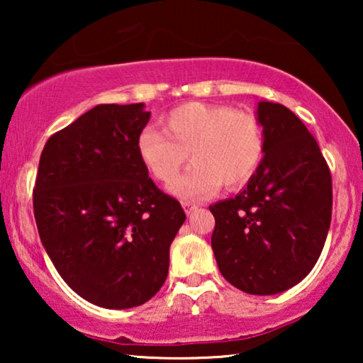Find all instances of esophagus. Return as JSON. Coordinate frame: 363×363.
<instances>
[{"instance_id":"34e87169","label":"esophagus","mask_w":363,"mask_h":363,"mask_svg":"<svg viewBox=\"0 0 363 363\" xmlns=\"http://www.w3.org/2000/svg\"><path fill=\"white\" fill-rule=\"evenodd\" d=\"M182 206L185 208V213H186V215H191V213L195 211L196 208H198L196 203H191V201H183V203H182Z\"/></svg>"}]
</instances>
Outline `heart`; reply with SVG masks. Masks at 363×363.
I'll use <instances>...</instances> for the list:
<instances>
[{
  "label": "heart",
  "mask_w": 363,
  "mask_h": 363,
  "mask_svg": "<svg viewBox=\"0 0 363 363\" xmlns=\"http://www.w3.org/2000/svg\"><path fill=\"white\" fill-rule=\"evenodd\" d=\"M162 128L140 132L138 158L157 180L168 183L190 157L191 165L170 185L183 200L211 196L221 183L226 188L242 185L264 157V132L250 112L188 102L163 116Z\"/></svg>",
  "instance_id": "obj_1"
}]
</instances>
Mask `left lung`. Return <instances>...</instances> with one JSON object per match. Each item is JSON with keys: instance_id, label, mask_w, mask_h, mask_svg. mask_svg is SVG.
<instances>
[{"instance_id": "8db88e82", "label": "left lung", "mask_w": 363, "mask_h": 363, "mask_svg": "<svg viewBox=\"0 0 363 363\" xmlns=\"http://www.w3.org/2000/svg\"><path fill=\"white\" fill-rule=\"evenodd\" d=\"M256 118L264 157L245 190L210 206L211 247L230 284L272 296L301 282L319 259L332 218V178L294 112L261 101Z\"/></svg>"}]
</instances>
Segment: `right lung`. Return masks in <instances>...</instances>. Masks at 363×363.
Segmentation results:
<instances>
[{
    "label": "right lung",
    "mask_w": 363,
    "mask_h": 363,
    "mask_svg": "<svg viewBox=\"0 0 363 363\" xmlns=\"http://www.w3.org/2000/svg\"><path fill=\"white\" fill-rule=\"evenodd\" d=\"M143 104H101L49 137L33 191L39 238L71 289L99 307L145 304L186 220L137 153Z\"/></svg>",
    "instance_id": "1"
}]
</instances>
